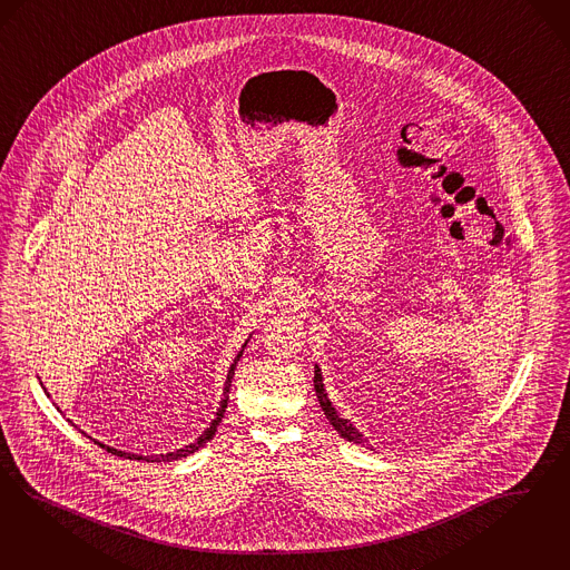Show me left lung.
I'll return each mask as SVG.
<instances>
[{
  "mask_svg": "<svg viewBox=\"0 0 570 570\" xmlns=\"http://www.w3.org/2000/svg\"><path fill=\"white\" fill-rule=\"evenodd\" d=\"M315 391L318 403H321V407H323V412H325V416H327V421L332 422V426L336 429L337 433H340L344 440H348V442L363 445V443H365L363 435H361L357 429H355L351 422L346 421V419H340L336 407L332 405V401L327 400V393H325V386H323V379H321L318 365L315 367Z\"/></svg>",
  "mask_w": 570,
  "mask_h": 570,
  "instance_id": "1",
  "label": "left lung"
}]
</instances>
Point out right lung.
Returning <instances> with one entry per match:
<instances>
[{
    "instance_id": "obj_1",
    "label": "right lung",
    "mask_w": 570,
    "mask_h": 570,
    "mask_svg": "<svg viewBox=\"0 0 570 570\" xmlns=\"http://www.w3.org/2000/svg\"><path fill=\"white\" fill-rule=\"evenodd\" d=\"M247 346V344H245ZM245 346H243V351H245ZM243 351L236 355L234 358L233 365H230V370H228V380H226V389H224V400L219 403V410H217V414H215V419H213L212 424L207 426V431L196 440V442L188 443L186 448H179V450H175V452H169V454H156V456H137V454H127V452H120V450H116V448H109L106 443L95 442L97 445H101V448H106L107 452H111V454H118V456H127V459H137V461H148V463H160V461H177V459H181V456H188V454H194L198 448H203L205 443L212 442L213 435H215V431H217V424L222 422L224 419V412H226V405H228V393H230V382H233L234 370H236V363H238V358L243 357Z\"/></svg>"
}]
</instances>
